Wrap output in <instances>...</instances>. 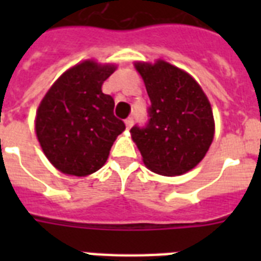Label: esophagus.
<instances>
[{
  "label": "esophagus",
  "instance_id": "esophagus-1",
  "mask_svg": "<svg viewBox=\"0 0 261 261\" xmlns=\"http://www.w3.org/2000/svg\"><path fill=\"white\" fill-rule=\"evenodd\" d=\"M124 123H126L127 128H131V127H133V124H134V119H133V118H127L126 120H124Z\"/></svg>",
  "mask_w": 261,
  "mask_h": 261
}]
</instances>
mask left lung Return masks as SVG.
Returning a JSON list of instances; mask_svg holds the SVG:
<instances>
[{
	"instance_id": "left-lung-1",
	"label": "left lung",
	"mask_w": 261,
	"mask_h": 261,
	"mask_svg": "<svg viewBox=\"0 0 261 261\" xmlns=\"http://www.w3.org/2000/svg\"><path fill=\"white\" fill-rule=\"evenodd\" d=\"M150 97L147 123L131 128L143 163L164 176L196 167L214 138V118L206 94L186 71L157 61L135 63Z\"/></svg>"
}]
</instances>
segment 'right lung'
Here are the masks:
<instances>
[{
    "mask_svg": "<svg viewBox=\"0 0 261 261\" xmlns=\"http://www.w3.org/2000/svg\"><path fill=\"white\" fill-rule=\"evenodd\" d=\"M115 70L93 61L75 65L59 77L36 112V135L57 169L87 176L106 164L111 146L124 128L114 115L112 96L101 85Z\"/></svg>",
    "mask_w": 261,
    "mask_h": 261,
    "instance_id": "right-lung-1",
    "label": "right lung"
}]
</instances>
